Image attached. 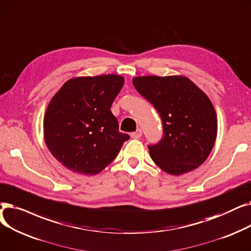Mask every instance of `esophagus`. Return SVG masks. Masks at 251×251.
<instances>
[{"label": "esophagus", "instance_id": "obj_1", "mask_svg": "<svg viewBox=\"0 0 251 251\" xmlns=\"http://www.w3.org/2000/svg\"><path fill=\"white\" fill-rule=\"evenodd\" d=\"M142 136V129L141 128H138L136 132L130 134V137H132L133 139H140Z\"/></svg>", "mask_w": 251, "mask_h": 251}]
</instances>
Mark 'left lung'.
Segmentation results:
<instances>
[{"label": "left lung", "instance_id": "1", "mask_svg": "<svg viewBox=\"0 0 251 251\" xmlns=\"http://www.w3.org/2000/svg\"><path fill=\"white\" fill-rule=\"evenodd\" d=\"M133 83L163 125V138L148 146L152 160L173 176L196 170L207 159L218 134L217 113L207 95L183 75L136 76Z\"/></svg>", "mask_w": 251, "mask_h": 251}]
</instances>
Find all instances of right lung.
<instances>
[{"label":"right lung","mask_w":251,"mask_h":251,"mask_svg":"<svg viewBox=\"0 0 251 251\" xmlns=\"http://www.w3.org/2000/svg\"><path fill=\"white\" fill-rule=\"evenodd\" d=\"M124 83L116 75L78 76L54 95L44 117V138L64 168L94 176L117 156L129 136L119 132L110 107Z\"/></svg>","instance_id":"obj_1"}]
</instances>
